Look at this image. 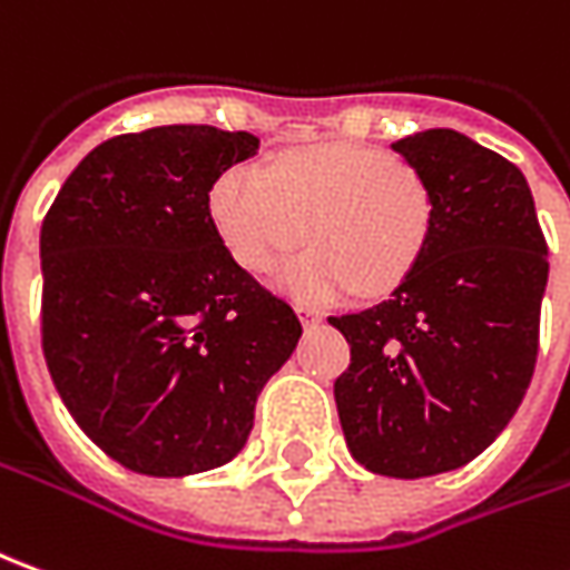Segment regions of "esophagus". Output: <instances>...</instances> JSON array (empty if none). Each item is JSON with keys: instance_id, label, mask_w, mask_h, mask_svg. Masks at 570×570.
<instances>
[{"instance_id": "obj_1", "label": "esophagus", "mask_w": 570, "mask_h": 570, "mask_svg": "<svg viewBox=\"0 0 570 570\" xmlns=\"http://www.w3.org/2000/svg\"><path fill=\"white\" fill-rule=\"evenodd\" d=\"M299 321L305 327H317L321 324V312H315V308H299Z\"/></svg>"}]
</instances>
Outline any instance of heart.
<instances>
[{
    "label": "heart",
    "mask_w": 570,
    "mask_h": 570,
    "mask_svg": "<svg viewBox=\"0 0 570 570\" xmlns=\"http://www.w3.org/2000/svg\"><path fill=\"white\" fill-rule=\"evenodd\" d=\"M220 243L249 274H268L305 234L312 249L277 274L299 305L386 296L409 281L431 243L428 180L374 146L331 142L277 155L268 168L234 165L208 193Z\"/></svg>",
    "instance_id": "b5f03b06"
}]
</instances>
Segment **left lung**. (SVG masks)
Returning <instances> with one entry per match:
<instances>
[{
	"mask_svg": "<svg viewBox=\"0 0 570 570\" xmlns=\"http://www.w3.org/2000/svg\"><path fill=\"white\" fill-rule=\"evenodd\" d=\"M431 187L433 230L409 281L331 317L352 350L334 383L352 459L383 478L455 471L528 393L549 258L524 174L459 130L396 139Z\"/></svg>",
	"mask_w": 570,
	"mask_h": 570,
	"instance_id": "8db88e82",
	"label": "left lung"
}]
</instances>
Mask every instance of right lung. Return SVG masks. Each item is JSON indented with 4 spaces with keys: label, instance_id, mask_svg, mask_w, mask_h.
Wrapping results in <instances>:
<instances>
[{
    "label": "right lung",
    "instance_id": "1",
    "mask_svg": "<svg viewBox=\"0 0 570 570\" xmlns=\"http://www.w3.org/2000/svg\"><path fill=\"white\" fill-rule=\"evenodd\" d=\"M258 137L171 124L96 146L42 220V352L80 431L149 478L220 468L302 336L208 215Z\"/></svg>",
    "mask_w": 570,
    "mask_h": 570
}]
</instances>
